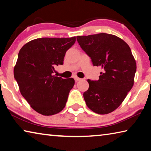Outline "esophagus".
<instances>
[{"label": "esophagus", "mask_w": 151, "mask_h": 151, "mask_svg": "<svg viewBox=\"0 0 151 151\" xmlns=\"http://www.w3.org/2000/svg\"><path fill=\"white\" fill-rule=\"evenodd\" d=\"M75 80L76 81V82H78V81H81L82 79H81V78H78V77H77V76H75Z\"/></svg>", "instance_id": "1"}]
</instances>
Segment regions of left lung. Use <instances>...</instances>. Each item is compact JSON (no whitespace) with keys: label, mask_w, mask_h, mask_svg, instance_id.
<instances>
[{"label":"left lung","mask_w":151,"mask_h":151,"mask_svg":"<svg viewBox=\"0 0 151 151\" xmlns=\"http://www.w3.org/2000/svg\"><path fill=\"white\" fill-rule=\"evenodd\" d=\"M76 39L93 65L103 69L98 81L87 80L89 88L83 94L86 105L97 114H109L121 105L134 85L137 64L131 48L121 38L106 33Z\"/></svg>","instance_id":"left-lung-1"}]
</instances>
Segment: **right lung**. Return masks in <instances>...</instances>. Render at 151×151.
<instances>
[{
    "mask_svg": "<svg viewBox=\"0 0 151 151\" xmlns=\"http://www.w3.org/2000/svg\"><path fill=\"white\" fill-rule=\"evenodd\" d=\"M75 41V37L40 38L26 43L19 51L14 78L22 96L42 115L57 114L66 105L75 80L52 73L55 66L63 65L66 52Z\"/></svg>",
    "mask_w": 151,
    "mask_h": 151,
    "instance_id": "right-lung-1",
    "label": "right lung"
}]
</instances>
